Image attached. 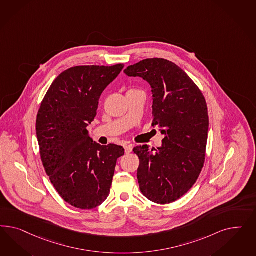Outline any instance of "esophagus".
Wrapping results in <instances>:
<instances>
[{
    "label": "esophagus",
    "instance_id": "34e87169",
    "mask_svg": "<svg viewBox=\"0 0 256 256\" xmlns=\"http://www.w3.org/2000/svg\"><path fill=\"white\" fill-rule=\"evenodd\" d=\"M132 149H133V144L126 146H124V152H126V154H130V153H132Z\"/></svg>",
    "mask_w": 256,
    "mask_h": 256
}]
</instances>
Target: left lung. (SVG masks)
<instances>
[{
    "instance_id": "1",
    "label": "left lung",
    "mask_w": 256,
    "mask_h": 256,
    "mask_svg": "<svg viewBox=\"0 0 256 256\" xmlns=\"http://www.w3.org/2000/svg\"><path fill=\"white\" fill-rule=\"evenodd\" d=\"M124 73L149 84L152 126L164 136L160 148L133 149L140 158V190L150 201L170 204L190 190L202 169L210 126L206 102L186 72L168 60L146 59Z\"/></svg>"
}]
</instances>
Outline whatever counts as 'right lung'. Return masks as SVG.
<instances>
[{
	"mask_svg": "<svg viewBox=\"0 0 256 256\" xmlns=\"http://www.w3.org/2000/svg\"><path fill=\"white\" fill-rule=\"evenodd\" d=\"M124 68L80 66L62 72L48 90L36 118V136L46 174L66 202L93 210L107 199L123 146H100L87 126L106 87Z\"/></svg>",
	"mask_w": 256,
	"mask_h": 256,
	"instance_id": "add662e5",
	"label": "right lung"
}]
</instances>
